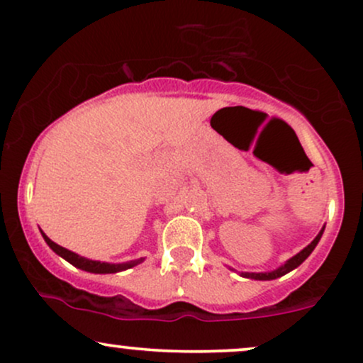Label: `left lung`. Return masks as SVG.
<instances>
[{
    "mask_svg": "<svg viewBox=\"0 0 363 363\" xmlns=\"http://www.w3.org/2000/svg\"><path fill=\"white\" fill-rule=\"evenodd\" d=\"M323 233H325V225H323V229L319 231V234L316 238H314L313 241H311V245L306 246L304 250L299 251V253L296 255V257H292L291 259H287V262L284 263V265H280L279 268H275V270L272 272H259V274H255V272H241V277H245V279H253V280H275L279 279V277H284L285 274H289V272H292L294 268H297L301 265L302 262H304L306 258L309 257L311 253H313L314 248L318 246L319 240H321Z\"/></svg>",
    "mask_w": 363,
    "mask_h": 363,
    "instance_id": "obj_1",
    "label": "left lung"
}]
</instances>
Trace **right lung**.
<instances>
[{
	"mask_svg": "<svg viewBox=\"0 0 363 363\" xmlns=\"http://www.w3.org/2000/svg\"><path fill=\"white\" fill-rule=\"evenodd\" d=\"M42 238H44L47 245H49V248L52 250L54 253H57L59 257L66 259V262H69L71 265H74L76 268H81V270H84V272H89V274H117V272H123V270H127V268H132V267L139 265V263L144 262V258L132 259V262H125V263L95 262V259H88L84 257H79V255L72 253V251L62 248V246H59V245H55V242L52 240H49L44 233H42Z\"/></svg>",
	"mask_w": 363,
	"mask_h": 363,
	"instance_id": "1",
	"label": "right lung"
}]
</instances>
